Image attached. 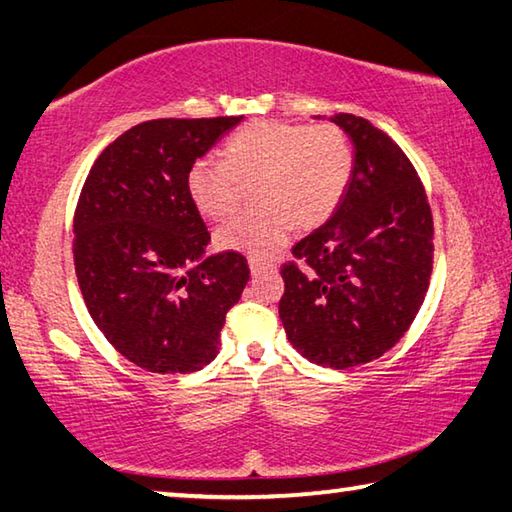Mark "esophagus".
Listing matches in <instances>:
<instances>
[{
	"instance_id": "34e87169",
	"label": "esophagus",
	"mask_w": 512,
	"mask_h": 512,
	"mask_svg": "<svg viewBox=\"0 0 512 512\" xmlns=\"http://www.w3.org/2000/svg\"><path fill=\"white\" fill-rule=\"evenodd\" d=\"M248 266L253 273H262V271H268V268H273V262H266V259H259V257H250Z\"/></svg>"
}]
</instances>
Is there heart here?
I'll return each mask as SVG.
<instances>
[{
  "mask_svg": "<svg viewBox=\"0 0 512 512\" xmlns=\"http://www.w3.org/2000/svg\"><path fill=\"white\" fill-rule=\"evenodd\" d=\"M354 169L348 133L334 124L257 119L223 144L221 160H198L187 171V194L198 212L225 219L239 210L246 185L257 183L259 207L219 230V244L255 257L273 253L291 230H314L341 205Z\"/></svg>",
  "mask_w": 512,
  "mask_h": 512,
  "instance_id": "obj_1",
  "label": "heart"
}]
</instances>
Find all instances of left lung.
Masks as SVG:
<instances>
[{
  "label": "left lung",
  "instance_id": "obj_1",
  "mask_svg": "<svg viewBox=\"0 0 512 512\" xmlns=\"http://www.w3.org/2000/svg\"><path fill=\"white\" fill-rule=\"evenodd\" d=\"M354 169L341 205L282 264L280 318L302 357L345 370L402 339L427 296L433 216L406 153L368 119L339 112Z\"/></svg>",
  "mask_w": 512,
  "mask_h": 512
}]
</instances>
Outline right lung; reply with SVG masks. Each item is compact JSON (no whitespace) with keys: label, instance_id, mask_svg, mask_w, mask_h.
<instances>
[{"label":"right lung","instance_id":"add662e5","mask_svg":"<svg viewBox=\"0 0 512 512\" xmlns=\"http://www.w3.org/2000/svg\"><path fill=\"white\" fill-rule=\"evenodd\" d=\"M241 117L151 119L94 160L74 212V268L94 325L121 357L160 375L207 366L250 268L203 257L210 232L187 171Z\"/></svg>","mask_w":512,"mask_h":512}]
</instances>
